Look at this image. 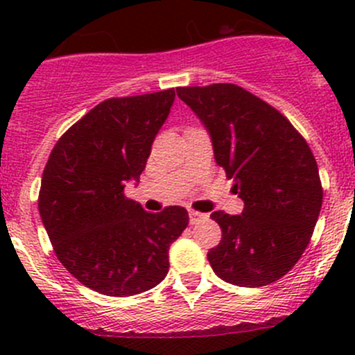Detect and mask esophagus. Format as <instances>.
Listing matches in <instances>:
<instances>
[{"instance_id": "obj_1", "label": "esophagus", "mask_w": 355, "mask_h": 355, "mask_svg": "<svg viewBox=\"0 0 355 355\" xmlns=\"http://www.w3.org/2000/svg\"><path fill=\"white\" fill-rule=\"evenodd\" d=\"M206 220H209V214L199 213V211H194V209L189 211V221H191V225H199Z\"/></svg>"}]
</instances>
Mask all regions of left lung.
<instances>
[{"instance_id":"1","label":"left lung","mask_w":355,"mask_h":355,"mask_svg":"<svg viewBox=\"0 0 355 355\" xmlns=\"http://www.w3.org/2000/svg\"><path fill=\"white\" fill-rule=\"evenodd\" d=\"M177 94L207 128L214 159L244 200L242 214L211 213L221 228L220 244L207 252L211 268L239 287L280 280L309 244L323 202L306 139L241 85L178 87Z\"/></svg>"}]
</instances>
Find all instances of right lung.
<instances>
[{"label": "right lung", "instance_id": "add662e5", "mask_svg": "<svg viewBox=\"0 0 355 355\" xmlns=\"http://www.w3.org/2000/svg\"><path fill=\"white\" fill-rule=\"evenodd\" d=\"M175 89L99 103L60 137L42 171L39 213L60 263L91 290L128 297L156 287L187 209L148 213L123 194L139 180Z\"/></svg>", "mask_w": 355, "mask_h": 355}]
</instances>
